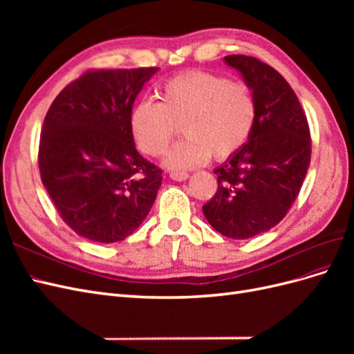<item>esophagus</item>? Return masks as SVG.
Returning <instances> with one entry per match:
<instances>
[{
  "label": "esophagus",
  "instance_id": "obj_1",
  "mask_svg": "<svg viewBox=\"0 0 354 354\" xmlns=\"http://www.w3.org/2000/svg\"><path fill=\"white\" fill-rule=\"evenodd\" d=\"M169 177L174 181H185L189 178V174L187 173H171Z\"/></svg>",
  "mask_w": 354,
  "mask_h": 354
}]
</instances>
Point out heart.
<instances>
[{"mask_svg": "<svg viewBox=\"0 0 354 354\" xmlns=\"http://www.w3.org/2000/svg\"><path fill=\"white\" fill-rule=\"evenodd\" d=\"M160 102L140 100L130 115L137 146L151 156L165 153L181 125L186 137L171 149L164 164L185 171L211 158L226 160L248 142L257 104L248 85L202 71H189L168 80L159 90Z\"/></svg>", "mask_w": 354, "mask_h": 354, "instance_id": "obj_1", "label": "heart"}]
</instances>
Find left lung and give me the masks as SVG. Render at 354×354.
<instances>
[{
	"mask_svg": "<svg viewBox=\"0 0 354 354\" xmlns=\"http://www.w3.org/2000/svg\"><path fill=\"white\" fill-rule=\"evenodd\" d=\"M224 63L252 91L257 116L248 142L214 169L218 187L202 211L223 236L248 239L286 216L306 178L312 143L301 104L279 72L242 55Z\"/></svg>",
	"mask_w": 354,
	"mask_h": 354,
	"instance_id": "8db88e82",
	"label": "left lung"
}]
</instances>
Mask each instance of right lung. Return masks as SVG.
Instances as JSON below:
<instances>
[{"label": "right lung", "mask_w": 354, "mask_h": 354, "mask_svg": "<svg viewBox=\"0 0 354 354\" xmlns=\"http://www.w3.org/2000/svg\"><path fill=\"white\" fill-rule=\"evenodd\" d=\"M159 68L87 72L63 88L42 125V185L68 226L93 242L124 241L140 226L162 185L137 152L134 100Z\"/></svg>", "instance_id": "right-lung-1"}]
</instances>
